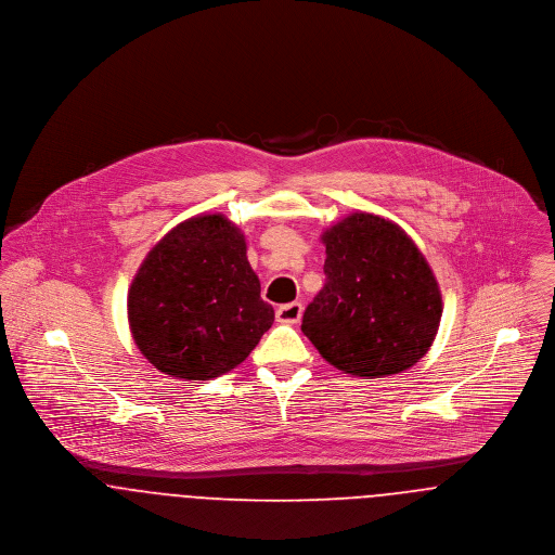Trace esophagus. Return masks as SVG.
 Listing matches in <instances>:
<instances>
[{
  "label": "esophagus",
  "instance_id": "34e87169",
  "mask_svg": "<svg viewBox=\"0 0 555 555\" xmlns=\"http://www.w3.org/2000/svg\"><path fill=\"white\" fill-rule=\"evenodd\" d=\"M302 305L300 302H289L283 307L276 308V319L281 323H298L302 319Z\"/></svg>",
  "mask_w": 555,
  "mask_h": 555
}]
</instances>
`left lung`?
Returning a JSON list of instances; mask_svg holds the SVG:
<instances>
[{
    "label": "left lung",
    "instance_id": "1",
    "mask_svg": "<svg viewBox=\"0 0 555 555\" xmlns=\"http://www.w3.org/2000/svg\"><path fill=\"white\" fill-rule=\"evenodd\" d=\"M325 285L302 332L321 358L353 376L417 364L438 332L442 298L426 257L393 221L353 212L321 234Z\"/></svg>",
    "mask_w": 555,
    "mask_h": 555
}]
</instances>
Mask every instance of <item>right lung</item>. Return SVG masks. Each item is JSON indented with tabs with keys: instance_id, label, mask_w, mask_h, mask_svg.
I'll use <instances>...</instances> for the list:
<instances>
[{
	"instance_id": "add662e5",
	"label": "right lung",
	"mask_w": 555,
	"mask_h": 555,
	"mask_svg": "<svg viewBox=\"0 0 555 555\" xmlns=\"http://www.w3.org/2000/svg\"><path fill=\"white\" fill-rule=\"evenodd\" d=\"M247 259L245 234L223 215L191 217L149 250L127 317L142 356L162 372L208 380L238 364L274 321Z\"/></svg>"
}]
</instances>
